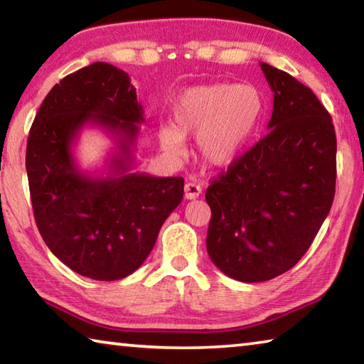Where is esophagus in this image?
<instances>
[{"label": "esophagus", "mask_w": 364, "mask_h": 364, "mask_svg": "<svg viewBox=\"0 0 364 364\" xmlns=\"http://www.w3.org/2000/svg\"><path fill=\"white\" fill-rule=\"evenodd\" d=\"M200 194H202V188H200V184L193 183V181L186 183V186H184V197H186L188 200L197 199V197H199Z\"/></svg>", "instance_id": "obj_1"}]
</instances>
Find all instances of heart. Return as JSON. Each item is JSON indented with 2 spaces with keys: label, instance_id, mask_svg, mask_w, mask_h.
<instances>
[{
  "label": "heart",
  "instance_id": "heart-1",
  "mask_svg": "<svg viewBox=\"0 0 364 364\" xmlns=\"http://www.w3.org/2000/svg\"><path fill=\"white\" fill-rule=\"evenodd\" d=\"M264 101L252 83H208L184 90L173 104V128H162L160 144L181 154L184 138L197 136L200 159L213 168L230 167L260 125Z\"/></svg>",
  "mask_w": 364,
  "mask_h": 364
}]
</instances>
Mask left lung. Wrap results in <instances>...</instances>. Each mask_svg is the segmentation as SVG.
I'll return each instance as SVG.
<instances>
[{"label": "left lung", "instance_id": "obj_1", "mask_svg": "<svg viewBox=\"0 0 364 364\" xmlns=\"http://www.w3.org/2000/svg\"><path fill=\"white\" fill-rule=\"evenodd\" d=\"M260 67L274 95L269 132L205 193L208 255L242 282L291 269L316 237L336 194L337 139L329 112L287 72Z\"/></svg>", "mask_w": 364, "mask_h": 364}]
</instances>
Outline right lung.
<instances>
[{"mask_svg":"<svg viewBox=\"0 0 364 364\" xmlns=\"http://www.w3.org/2000/svg\"><path fill=\"white\" fill-rule=\"evenodd\" d=\"M141 123L128 73L95 63L53 86L30 128L26 168L36 226L49 250L86 278L115 281L136 271L183 199L181 176L132 171ZM88 124L116 143L108 167L95 174L73 156Z\"/></svg>","mask_w":364,"mask_h":364,"instance_id":"right-lung-1","label":"right lung"}]
</instances>
